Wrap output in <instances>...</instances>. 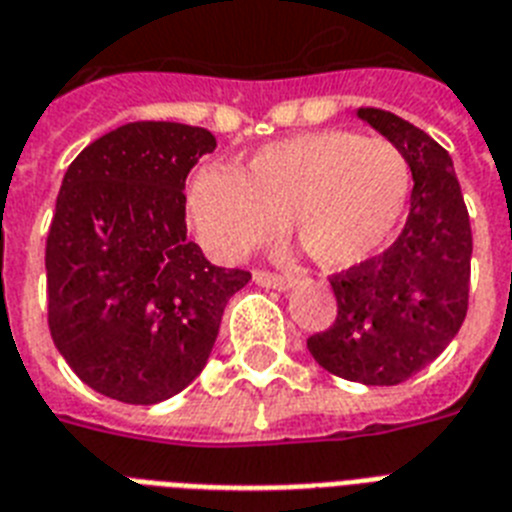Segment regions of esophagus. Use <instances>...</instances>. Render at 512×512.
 <instances>
[{"instance_id": "1", "label": "esophagus", "mask_w": 512, "mask_h": 512, "mask_svg": "<svg viewBox=\"0 0 512 512\" xmlns=\"http://www.w3.org/2000/svg\"><path fill=\"white\" fill-rule=\"evenodd\" d=\"M255 284H260V287L265 289H279V292L292 289V279L279 276V273H268V271H255Z\"/></svg>"}]
</instances>
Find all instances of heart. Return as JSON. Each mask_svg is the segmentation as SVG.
<instances>
[{"label": "heart", "mask_w": 512, "mask_h": 512, "mask_svg": "<svg viewBox=\"0 0 512 512\" xmlns=\"http://www.w3.org/2000/svg\"><path fill=\"white\" fill-rule=\"evenodd\" d=\"M409 185V164L388 140L313 132L260 148L241 172L201 167L188 185V217L217 260L268 244L289 217L305 255L327 271H350L396 239Z\"/></svg>", "instance_id": "1"}]
</instances>
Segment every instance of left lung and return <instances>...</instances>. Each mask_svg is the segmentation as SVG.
Masks as SVG:
<instances>
[{"instance_id":"left-lung-1","label":"left lung","mask_w":512,"mask_h":512,"mask_svg":"<svg viewBox=\"0 0 512 512\" xmlns=\"http://www.w3.org/2000/svg\"><path fill=\"white\" fill-rule=\"evenodd\" d=\"M356 116L404 154L414 180L412 207L393 247L329 279L337 319L308 337V350L342 380L398 385L441 356L460 332L473 233L452 156L390 111L358 108Z\"/></svg>"}]
</instances>
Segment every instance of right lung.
I'll list each match as a JSON object with an SVG mask.
<instances>
[{"label":"right lung","instance_id":"obj_1","mask_svg":"<svg viewBox=\"0 0 512 512\" xmlns=\"http://www.w3.org/2000/svg\"><path fill=\"white\" fill-rule=\"evenodd\" d=\"M217 140L201 127L132 122L84 148L52 217L47 321L76 377L124 404L188 388L247 271L185 239V177Z\"/></svg>","mask_w":512,"mask_h":512}]
</instances>
